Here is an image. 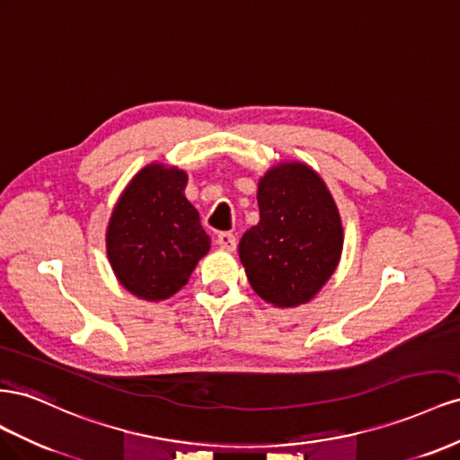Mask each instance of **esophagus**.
Instances as JSON below:
<instances>
[{
  "mask_svg": "<svg viewBox=\"0 0 460 460\" xmlns=\"http://www.w3.org/2000/svg\"><path fill=\"white\" fill-rule=\"evenodd\" d=\"M216 243L219 248H223V251H227V252H233L234 248H237V239H234V234H231V233H219Z\"/></svg>",
  "mask_w": 460,
  "mask_h": 460,
  "instance_id": "1",
  "label": "esophagus"
}]
</instances>
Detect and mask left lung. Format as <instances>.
Listing matches in <instances>:
<instances>
[{"label":"left lung","instance_id":"8db88e82","mask_svg":"<svg viewBox=\"0 0 460 460\" xmlns=\"http://www.w3.org/2000/svg\"><path fill=\"white\" fill-rule=\"evenodd\" d=\"M258 226L239 243L252 288L278 308L305 305L330 281L343 252L332 192L300 162L273 165L258 182Z\"/></svg>","mask_w":460,"mask_h":460}]
</instances>
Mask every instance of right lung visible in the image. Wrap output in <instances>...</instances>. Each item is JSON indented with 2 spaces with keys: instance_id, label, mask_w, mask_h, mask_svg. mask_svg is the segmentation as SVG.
Listing matches in <instances>:
<instances>
[{
  "instance_id": "add662e5",
  "label": "right lung",
  "mask_w": 460,
  "mask_h": 460,
  "mask_svg": "<svg viewBox=\"0 0 460 460\" xmlns=\"http://www.w3.org/2000/svg\"><path fill=\"white\" fill-rule=\"evenodd\" d=\"M187 173L150 164L130 179L106 231L115 278L144 300H165L187 285L209 251L200 216L187 200Z\"/></svg>"
}]
</instances>
